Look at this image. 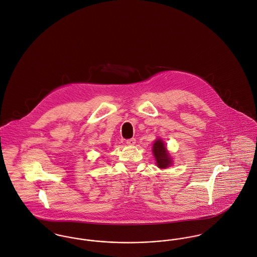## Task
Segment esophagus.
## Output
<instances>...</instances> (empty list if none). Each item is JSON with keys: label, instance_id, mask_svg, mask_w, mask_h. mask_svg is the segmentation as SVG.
<instances>
[{"label": "esophagus", "instance_id": "1", "mask_svg": "<svg viewBox=\"0 0 257 257\" xmlns=\"http://www.w3.org/2000/svg\"><path fill=\"white\" fill-rule=\"evenodd\" d=\"M126 145H128V146H135L136 145V143H137V141H136V139H130V140H126Z\"/></svg>", "mask_w": 257, "mask_h": 257}]
</instances>
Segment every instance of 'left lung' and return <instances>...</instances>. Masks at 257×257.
<instances>
[{"instance_id":"left-lung-1","label":"left lung","mask_w":257,"mask_h":257,"mask_svg":"<svg viewBox=\"0 0 257 257\" xmlns=\"http://www.w3.org/2000/svg\"><path fill=\"white\" fill-rule=\"evenodd\" d=\"M152 152L157 162V166L159 168H166L172 164L169 153L167 152L166 147L161 140L155 141L152 148Z\"/></svg>"}]
</instances>
